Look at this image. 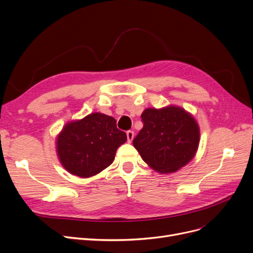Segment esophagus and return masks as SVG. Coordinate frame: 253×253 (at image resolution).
<instances>
[{"label": "esophagus", "mask_w": 253, "mask_h": 253, "mask_svg": "<svg viewBox=\"0 0 253 253\" xmlns=\"http://www.w3.org/2000/svg\"><path fill=\"white\" fill-rule=\"evenodd\" d=\"M126 134H127V141L132 142V140H133V138H134V132L129 130V131H127Z\"/></svg>", "instance_id": "obj_1"}]
</instances>
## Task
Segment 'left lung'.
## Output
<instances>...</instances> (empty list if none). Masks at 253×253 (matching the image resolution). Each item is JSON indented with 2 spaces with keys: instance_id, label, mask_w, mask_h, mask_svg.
Listing matches in <instances>:
<instances>
[{
  "instance_id": "8db88e82",
  "label": "left lung",
  "mask_w": 253,
  "mask_h": 253,
  "mask_svg": "<svg viewBox=\"0 0 253 253\" xmlns=\"http://www.w3.org/2000/svg\"><path fill=\"white\" fill-rule=\"evenodd\" d=\"M143 127L133 139L142 160L159 173H173L190 163L200 142L196 119L177 105L149 108L141 114Z\"/></svg>"
}]
</instances>
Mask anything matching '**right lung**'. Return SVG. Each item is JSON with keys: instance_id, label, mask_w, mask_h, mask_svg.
I'll return each mask as SVG.
<instances>
[{"instance_id": "obj_1", "label": "right lung", "mask_w": 253, "mask_h": 253, "mask_svg": "<svg viewBox=\"0 0 253 253\" xmlns=\"http://www.w3.org/2000/svg\"><path fill=\"white\" fill-rule=\"evenodd\" d=\"M126 140L113 117L96 112L63 126L56 137V153L66 171L87 178L109 167Z\"/></svg>"}]
</instances>
